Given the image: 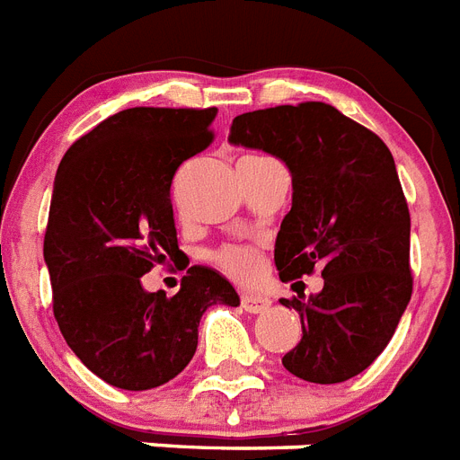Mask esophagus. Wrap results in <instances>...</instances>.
Listing matches in <instances>:
<instances>
[{
    "label": "esophagus",
    "instance_id": "esophagus-1",
    "mask_svg": "<svg viewBox=\"0 0 460 460\" xmlns=\"http://www.w3.org/2000/svg\"><path fill=\"white\" fill-rule=\"evenodd\" d=\"M242 308L247 314H263L266 308H270V299L263 294H242Z\"/></svg>",
    "mask_w": 460,
    "mask_h": 460
}]
</instances>
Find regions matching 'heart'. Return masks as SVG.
Returning a JSON list of instances; mask_svg holds the SVG:
<instances>
[{
    "label": "heart",
    "mask_w": 460,
    "mask_h": 460,
    "mask_svg": "<svg viewBox=\"0 0 460 460\" xmlns=\"http://www.w3.org/2000/svg\"><path fill=\"white\" fill-rule=\"evenodd\" d=\"M213 261L234 280H252L259 273V252L249 244H226L213 252Z\"/></svg>",
    "instance_id": "heart-1"
}]
</instances>
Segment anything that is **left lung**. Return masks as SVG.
<instances>
[{
	"mask_svg": "<svg viewBox=\"0 0 460 460\" xmlns=\"http://www.w3.org/2000/svg\"><path fill=\"white\" fill-rule=\"evenodd\" d=\"M227 142L270 154L292 175V208L275 240L280 280L323 275L321 292L285 301L299 311L301 341L282 366L315 385L358 376L413 292L411 216L392 152L323 102L242 113Z\"/></svg>",
	"mask_w": 460,
	"mask_h": 460,
	"instance_id": "left-lung-1",
	"label": "left lung"
}]
</instances>
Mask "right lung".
Segmentation results:
<instances>
[{
  "label": "right lung",
  "mask_w": 460,
  "mask_h": 460,
  "mask_svg": "<svg viewBox=\"0 0 460 460\" xmlns=\"http://www.w3.org/2000/svg\"><path fill=\"white\" fill-rule=\"evenodd\" d=\"M216 113L126 109L58 164L44 234L54 318L73 354L113 387L172 380L192 361L204 311L240 306L233 285L207 266L190 268L171 299L142 288V275L178 252L172 175L211 145Z\"/></svg>",
  "instance_id": "right-lung-1"
}]
</instances>
